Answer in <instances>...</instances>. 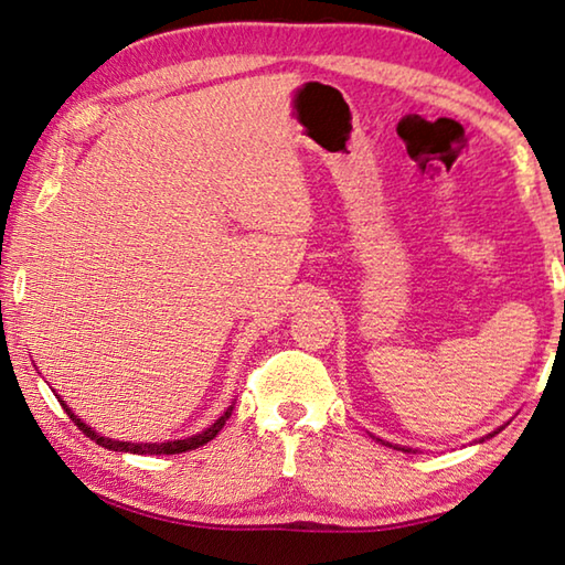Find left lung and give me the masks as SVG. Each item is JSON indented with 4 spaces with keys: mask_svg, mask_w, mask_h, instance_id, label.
Instances as JSON below:
<instances>
[{
    "mask_svg": "<svg viewBox=\"0 0 565 565\" xmlns=\"http://www.w3.org/2000/svg\"><path fill=\"white\" fill-rule=\"evenodd\" d=\"M491 436H493V434H491Z\"/></svg>",
    "mask_w": 565,
    "mask_h": 565,
    "instance_id": "obj_1",
    "label": "left lung"
}]
</instances>
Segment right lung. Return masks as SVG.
Here are the masks:
<instances>
[{"label": "right lung", "mask_w": 565, "mask_h": 565, "mask_svg": "<svg viewBox=\"0 0 565 565\" xmlns=\"http://www.w3.org/2000/svg\"><path fill=\"white\" fill-rule=\"evenodd\" d=\"M62 406H64V411H66V414H70V418L74 420V426L79 428L82 434H87V436L92 438V441H97L99 446L109 448V451H124V454H157V456H171V454L194 451V448L209 444L218 431H222L224 424L228 420V416H232V411H234V406H228V408L224 411V416L218 418L214 426H209L206 431H202V434H196V436H191V438H184V441H167V444H124V441H111V438L97 436L87 424H82V418H76V416L72 414V411L66 408V404H62Z\"/></svg>", "instance_id": "right-lung-1"}]
</instances>
